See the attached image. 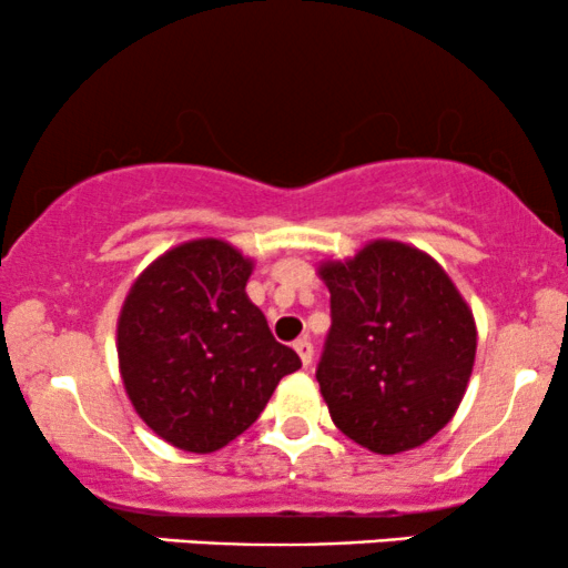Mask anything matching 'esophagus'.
<instances>
[{
  "instance_id": "34e87169",
  "label": "esophagus",
  "mask_w": 568,
  "mask_h": 568,
  "mask_svg": "<svg viewBox=\"0 0 568 568\" xmlns=\"http://www.w3.org/2000/svg\"><path fill=\"white\" fill-rule=\"evenodd\" d=\"M293 349H296L298 361H302V366L306 368L312 363V355H315V349H312V342L310 338H298L296 344H293Z\"/></svg>"
}]
</instances>
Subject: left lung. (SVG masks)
<instances>
[{"mask_svg":"<svg viewBox=\"0 0 568 568\" xmlns=\"http://www.w3.org/2000/svg\"><path fill=\"white\" fill-rule=\"evenodd\" d=\"M317 275L331 334L317 366L331 419L374 454H403L452 422L470 382L478 328L446 270L400 240H371Z\"/></svg>","mask_w":568,"mask_h":568,"instance_id":"left-lung-1","label":"left lung"}]
</instances>
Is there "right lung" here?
<instances>
[{"label": "right lung", "mask_w": 568, "mask_h": 568, "mask_svg": "<svg viewBox=\"0 0 568 568\" xmlns=\"http://www.w3.org/2000/svg\"><path fill=\"white\" fill-rule=\"evenodd\" d=\"M253 258L219 237L160 253L130 285L116 357L135 414L162 440L213 454L258 419L283 376L302 368L247 298Z\"/></svg>", "instance_id": "add662e5"}]
</instances>
